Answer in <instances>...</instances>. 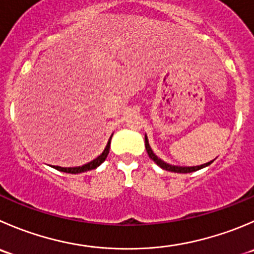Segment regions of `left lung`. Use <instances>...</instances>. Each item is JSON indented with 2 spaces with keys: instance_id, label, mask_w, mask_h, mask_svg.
<instances>
[{
  "instance_id": "8db88e82",
  "label": "left lung",
  "mask_w": 254,
  "mask_h": 254,
  "mask_svg": "<svg viewBox=\"0 0 254 254\" xmlns=\"http://www.w3.org/2000/svg\"><path fill=\"white\" fill-rule=\"evenodd\" d=\"M145 147H146V151H147V155H149V157L151 160H154L155 162H156L157 165H159L161 169L164 170H167V171H171V172H180V174H187V172H193V171H197V170L202 169V167H206L208 166L210 164H212V161L207 162V164H203V165H200V166H192V167H180V166H172V165H169L166 164V162H164L162 160H160L159 157L156 156V155L152 152V150L150 149V145H149V141H147V137L145 136Z\"/></svg>"
}]
</instances>
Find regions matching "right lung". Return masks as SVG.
I'll use <instances>...</instances> for the list:
<instances>
[{"label": "right lung", "instance_id": "1", "mask_svg": "<svg viewBox=\"0 0 254 254\" xmlns=\"http://www.w3.org/2000/svg\"><path fill=\"white\" fill-rule=\"evenodd\" d=\"M110 140H112V136H110L109 141H108L107 147L103 151V154L100 156H98L97 159H94L93 161L88 162V164L83 165V166H78V167H61V166H53L56 170H59V171L63 172H68V174H80V172L84 171H89V170H94L95 167L99 166L102 162H104V160L107 159L108 154H109V149H110Z\"/></svg>", "mask_w": 254, "mask_h": 254}]
</instances>
